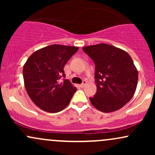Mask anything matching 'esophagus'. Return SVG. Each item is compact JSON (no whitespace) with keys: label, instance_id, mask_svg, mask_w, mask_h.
Masks as SVG:
<instances>
[{"label":"esophagus","instance_id":"obj_1","mask_svg":"<svg viewBox=\"0 0 155 155\" xmlns=\"http://www.w3.org/2000/svg\"><path fill=\"white\" fill-rule=\"evenodd\" d=\"M86 85H87V81H84L83 83L80 84V86H81V87H84L86 86Z\"/></svg>","mask_w":155,"mask_h":155}]
</instances>
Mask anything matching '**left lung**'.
<instances>
[{
	"label": "left lung",
	"mask_w": 155,
	"mask_h": 155,
	"mask_svg": "<svg viewBox=\"0 0 155 155\" xmlns=\"http://www.w3.org/2000/svg\"><path fill=\"white\" fill-rule=\"evenodd\" d=\"M95 65L97 92L90 97L92 106L99 111H117L134 95L138 84V70L127 51L107 44L82 48Z\"/></svg>",
	"instance_id": "1"
}]
</instances>
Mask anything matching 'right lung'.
<instances>
[{"mask_svg":"<svg viewBox=\"0 0 155 155\" xmlns=\"http://www.w3.org/2000/svg\"><path fill=\"white\" fill-rule=\"evenodd\" d=\"M78 47L53 44L34 51L23 66L25 87L30 98L43 111L56 113L70 103L76 88L65 77L63 68Z\"/></svg>","mask_w":155,"mask_h":155,"instance_id":"1","label":"right lung"}]
</instances>
